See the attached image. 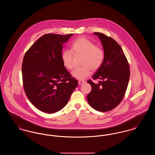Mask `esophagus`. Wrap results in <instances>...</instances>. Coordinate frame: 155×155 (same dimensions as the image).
<instances>
[{"mask_svg":"<svg viewBox=\"0 0 155 155\" xmlns=\"http://www.w3.org/2000/svg\"><path fill=\"white\" fill-rule=\"evenodd\" d=\"M85 82V81H82V80H79L78 81V84L79 85H82L83 84H84Z\"/></svg>","mask_w":155,"mask_h":155,"instance_id":"1","label":"esophagus"}]
</instances>
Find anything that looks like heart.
<instances>
[{"label": "heart", "instance_id": "heart-1", "mask_svg": "<svg viewBox=\"0 0 155 155\" xmlns=\"http://www.w3.org/2000/svg\"><path fill=\"white\" fill-rule=\"evenodd\" d=\"M71 51L66 49L61 54V59L64 66L69 70L74 68L73 53L83 54L81 64L82 66L76 68L72 73L77 79L83 80L91 74V70H97L103 64L104 52L103 49L96 46L95 43L85 37L76 39L71 44Z\"/></svg>", "mask_w": 155, "mask_h": 155}]
</instances>
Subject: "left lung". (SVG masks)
Returning a JSON list of instances; mask_svg holds the SVG:
<instances>
[{
    "mask_svg": "<svg viewBox=\"0 0 155 155\" xmlns=\"http://www.w3.org/2000/svg\"><path fill=\"white\" fill-rule=\"evenodd\" d=\"M94 34L101 41L104 59L92 76L93 80H100L99 83L87 81L92 88L87 100L96 110L106 112L117 106L124 96L130 75V66L122 48L114 39L100 32Z\"/></svg>",
    "mask_w": 155,
    "mask_h": 155,
    "instance_id": "1",
    "label": "left lung"
}]
</instances>
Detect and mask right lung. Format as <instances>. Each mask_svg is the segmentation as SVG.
Masks as SVG:
<instances>
[{
  "label": "right lung",
  "instance_id": "obj_1",
  "mask_svg": "<svg viewBox=\"0 0 155 155\" xmlns=\"http://www.w3.org/2000/svg\"><path fill=\"white\" fill-rule=\"evenodd\" d=\"M73 35L45 34L24 54V91L39 110L53 113L61 110L78 85V81L67 70L61 59L63 45Z\"/></svg>",
  "mask_w": 155,
  "mask_h": 155
}]
</instances>
